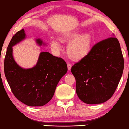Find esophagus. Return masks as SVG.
<instances>
[{
	"mask_svg": "<svg viewBox=\"0 0 129 129\" xmlns=\"http://www.w3.org/2000/svg\"><path fill=\"white\" fill-rule=\"evenodd\" d=\"M71 68H72V65L71 64H70V63H68V69L69 70H71Z\"/></svg>",
	"mask_w": 129,
	"mask_h": 129,
	"instance_id": "esophagus-1",
	"label": "esophagus"
}]
</instances>
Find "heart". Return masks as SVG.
<instances>
[{
	"label": "heart",
	"mask_w": 129,
	"mask_h": 129,
	"mask_svg": "<svg viewBox=\"0 0 129 129\" xmlns=\"http://www.w3.org/2000/svg\"><path fill=\"white\" fill-rule=\"evenodd\" d=\"M60 40L62 42H70L68 46V54L75 60H79L86 57L92 47V38L88 33L80 36L79 31H75L61 36ZM50 45L53 50L55 51H59L61 48L59 43L56 40H52Z\"/></svg>",
	"instance_id": "1"
}]
</instances>
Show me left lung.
<instances>
[{
    "mask_svg": "<svg viewBox=\"0 0 129 129\" xmlns=\"http://www.w3.org/2000/svg\"><path fill=\"white\" fill-rule=\"evenodd\" d=\"M123 69L124 59L117 38L96 43L86 57L72 67L79 98L90 105L106 102L115 92Z\"/></svg>",
    "mask_w": 129,
    "mask_h": 129,
    "instance_id": "left-lung-1",
    "label": "left lung"
}]
</instances>
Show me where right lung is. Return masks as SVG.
I'll use <instances>...</instances> for the list:
<instances>
[{
	"label": "right lung",
	"instance_id": "1",
	"mask_svg": "<svg viewBox=\"0 0 129 129\" xmlns=\"http://www.w3.org/2000/svg\"><path fill=\"white\" fill-rule=\"evenodd\" d=\"M25 38L23 29L13 36L7 49L4 71L12 92L16 98L29 106H42L53 96L60 79L66 73L68 66L61 57L49 52L40 54L36 66L31 69L20 68L12 56V46ZM39 45L42 44L37 40Z\"/></svg>",
	"mask_w": 129,
	"mask_h": 129
}]
</instances>
